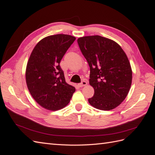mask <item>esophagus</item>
Masks as SVG:
<instances>
[{"instance_id": "obj_1", "label": "esophagus", "mask_w": 155, "mask_h": 155, "mask_svg": "<svg viewBox=\"0 0 155 155\" xmlns=\"http://www.w3.org/2000/svg\"><path fill=\"white\" fill-rule=\"evenodd\" d=\"M87 84V82H86V81H83L81 83L78 84V86H79V87H83V86H86Z\"/></svg>"}]
</instances>
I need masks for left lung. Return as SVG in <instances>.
<instances>
[{"label": "left lung", "mask_w": 155, "mask_h": 155, "mask_svg": "<svg viewBox=\"0 0 155 155\" xmlns=\"http://www.w3.org/2000/svg\"><path fill=\"white\" fill-rule=\"evenodd\" d=\"M77 41L90 68V84L94 89L88 102L101 110L116 108L132 84V71L125 52L116 41L97 35L79 38Z\"/></svg>", "instance_id": "obj_1"}]
</instances>
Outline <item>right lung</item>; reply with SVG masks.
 I'll use <instances>...</instances> for the list:
<instances>
[{"mask_svg":"<svg viewBox=\"0 0 155 155\" xmlns=\"http://www.w3.org/2000/svg\"><path fill=\"white\" fill-rule=\"evenodd\" d=\"M76 38L56 34L44 38L35 46L26 68V82L34 99L48 110L67 106L75 87L65 82L60 63Z\"/></svg>","mask_w":155,"mask_h":155,"instance_id":"obj_1","label":"right lung"}]
</instances>
